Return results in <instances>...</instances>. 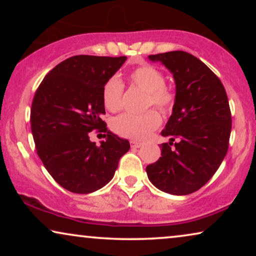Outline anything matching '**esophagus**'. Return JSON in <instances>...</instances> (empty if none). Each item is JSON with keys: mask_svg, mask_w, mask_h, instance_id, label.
<instances>
[{"mask_svg": "<svg viewBox=\"0 0 256 256\" xmlns=\"http://www.w3.org/2000/svg\"><path fill=\"white\" fill-rule=\"evenodd\" d=\"M130 146L132 148H140V146H142V143L138 141H130Z\"/></svg>", "mask_w": 256, "mask_h": 256, "instance_id": "esophagus-1", "label": "esophagus"}]
</instances>
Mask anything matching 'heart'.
Masks as SVG:
<instances>
[{
    "mask_svg": "<svg viewBox=\"0 0 256 256\" xmlns=\"http://www.w3.org/2000/svg\"><path fill=\"white\" fill-rule=\"evenodd\" d=\"M132 82L146 93L144 104L156 107L162 112H168L174 104V94L166 86V76L160 70L152 65H143L130 72ZM124 84L116 76H110L102 87V101L110 112H118L122 108ZM160 124V118L155 110L146 113L122 114L112 122V129L124 138L143 140Z\"/></svg>",
    "mask_w": 256,
    "mask_h": 256,
    "instance_id": "obj_1",
    "label": "heart"
}]
</instances>
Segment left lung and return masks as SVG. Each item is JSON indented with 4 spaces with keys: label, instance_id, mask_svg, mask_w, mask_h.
Returning a JSON list of instances; mask_svg holds the SVG:
<instances>
[{
    "label": "left lung",
    "instance_id": "1",
    "mask_svg": "<svg viewBox=\"0 0 256 256\" xmlns=\"http://www.w3.org/2000/svg\"><path fill=\"white\" fill-rule=\"evenodd\" d=\"M172 73L176 96L162 136L157 162L146 166L149 180L160 191L190 194L211 180L228 149L232 118L226 90L218 76L184 51L152 54Z\"/></svg>",
    "mask_w": 256,
    "mask_h": 256
}]
</instances>
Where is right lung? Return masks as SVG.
<instances>
[{"instance_id":"1","label":"right lung","mask_w":256,"mask_h":256,"mask_svg":"<svg viewBox=\"0 0 256 256\" xmlns=\"http://www.w3.org/2000/svg\"><path fill=\"white\" fill-rule=\"evenodd\" d=\"M127 57L74 56L45 76L31 106V132L37 154L57 183L73 194H90L114 177L118 160L130 148L102 121L104 82ZM106 132L100 147L89 140Z\"/></svg>"}]
</instances>
